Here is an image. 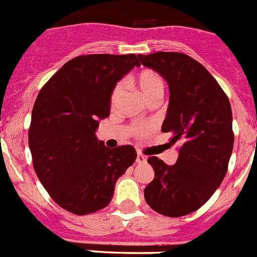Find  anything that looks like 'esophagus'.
<instances>
[{"label": "esophagus", "instance_id": "34e87169", "mask_svg": "<svg viewBox=\"0 0 257 257\" xmlns=\"http://www.w3.org/2000/svg\"><path fill=\"white\" fill-rule=\"evenodd\" d=\"M147 160H148V158H147V156H144V154H142V153H138V157H136V162L145 163L147 162Z\"/></svg>", "mask_w": 257, "mask_h": 257}]
</instances>
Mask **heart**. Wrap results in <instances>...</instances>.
I'll return each mask as SVG.
<instances>
[{
	"label": "heart",
	"mask_w": 257,
	"mask_h": 257,
	"mask_svg": "<svg viewBox=\"0 0 257 257\" xmlns=\"http://www.w3.org/2000/svg\"><path fill=\"white\" fill-rule=\"evenodd\" d=\"M138 86H139L140 91L145 96V99L151 103L153 100H160L162 97L163 92H165V81H163L162 76L158 74L154 70H144L138 77ZM124 83L118 82L117 85L113 87L112 94H110V105L115 106L119 100H121L122 94H123ZM152 130L151 123H142L136 124L134 127V134L138 138H144L145 135H148L149 131Z\"/></svg>",
	"instance_id": "b5f03b06"
}]
</instances>
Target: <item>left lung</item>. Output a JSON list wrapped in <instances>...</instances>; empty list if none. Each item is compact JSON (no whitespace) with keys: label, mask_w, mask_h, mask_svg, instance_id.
<instances>
[{"label":"left lung","mask_w":257,"mask_h":257,"mask_svg":"<svg viewBox=\"0 0 257 257\" xmlns=\"http://www.w3.org/2000/svg\"><path fill=\"white\" fill-rule=\"evenodd\" d=\"M138 56L169 83L162 133L172 134L171 144L180 143L174 166L148 158L154 179L145 187V201L161 215L180 217L205 205L225 178L234 144L230 103L210 72L183 52Z\"/></svg>","instance_id":"1"}]
</instances>
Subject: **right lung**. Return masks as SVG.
Here are the masks:
<instances>
[{"label":"right lung","mask_w":257,"mask_h":257,"mask_svg":"<svg viewBox=\"0 0 257 257\" xmlns=\"http://www.w3.org/2000/svg\"><path fill=\"white\" fill-rule=\"evenodd\" d=\"M135 65V54L79 55L38 92L28 131L33 167L55 203L74 215L106 207L138 157L133 145L108 149L95 136L97 119L110 113L113 87Z\"/></svg>","instance_id":"1"}]
</instances>
